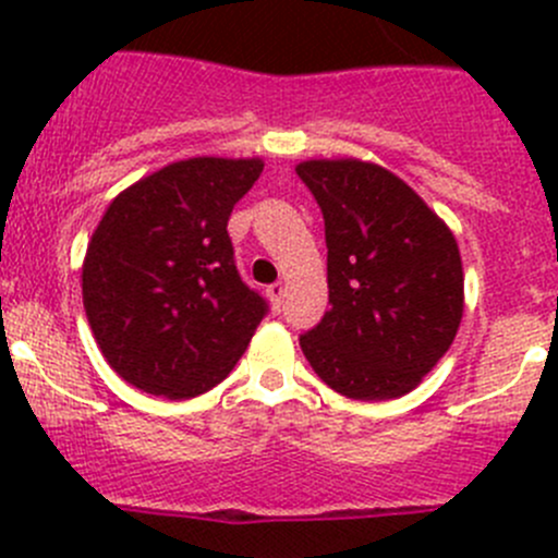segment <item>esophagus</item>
<instances>
[{"label": "esophagus", "mask_w": 558, "mask_h": 558, "mask_svg": "<svg viewBox=\"0 0 558 558\" xmlns=\"http://www.w3.org/2000/svg\"><path fill=\"white\" fill-rule=\"evenodd\" d=\"M267 296H269V305L275 307V311H280V305H283V296H286V289L280 283L269 286L267 289Z\"/></svg>", "instance_id": "34e87169"}]
</instances>
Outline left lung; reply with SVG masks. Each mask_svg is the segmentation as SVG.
<instances>
[{
	"mask_svg": "<svg viewBox=\"0 0 558 558\" xmlns=\"http://www.w3.org/2000/svg\"><path fill=\"white\" fill-rule=\"evenodd\" d=\"M296 174L324 213L331 302L300 337L302 353L342 397H404L446 356L464 315L451 227L373 161L307 159Z\"/></svg>",
	"mask_w": 558,
	"mask_h": 558,
	"instance_id": "8db88e82",
	"label": "left lung"
}]
</instances>
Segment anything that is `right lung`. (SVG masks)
<instances>
[{"label": "right lung", "instance_id": "1", "mask_svg": "<svg viewBox=\"0 0 558 558\" xmlns=\"http://www.w3.org/2000/svg\"><path fill=\"white\" fill-rule=\"evenodd\" d=\"M264 161L194 156L123 189L83 258V307L126 384L191 399L221 384L267 305L240 280L227 234Z\"/></svg>", "mask_w": 558, "mask_h": 558}]
</instances>
